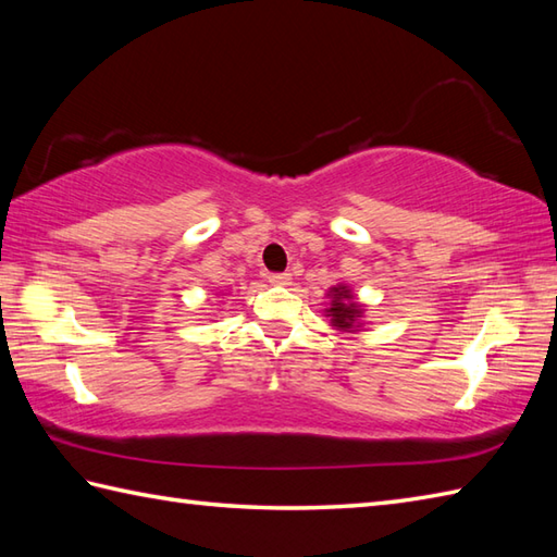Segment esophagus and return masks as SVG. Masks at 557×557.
Segmentation results:
<instances>
[{
  "mask_svg": "<svg viewBox=\"0 0 557 557\" xmlns=\"http://www.w3.org/2000/svg\"><path fill=\"white\" fill-rule=\"evenodd\" d=\"M268 282L277 287H287V285H292V275L289 272H272V275H268Z\"/></svg>",
  "mask_w": 557,
  "mask_h": 557,
  "instance_id": "obj_1",
  "label": "esophagus"
}]
</instances>
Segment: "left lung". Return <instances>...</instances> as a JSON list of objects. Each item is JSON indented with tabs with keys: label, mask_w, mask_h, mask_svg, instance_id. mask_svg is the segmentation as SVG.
Wrapping results in <instances>:
<instances>
[{
	"label": "left lung",
	"mask_w": 557,
	"mask_h": 557,
	"mask_svg": "<svg viewBox=\"0 0 557 557\" xmlns=\"http://www.w3.org/2000/svg\"><path fill=\"white\" fill-rule=\"evenodd\" d=\"M327 304H325V318H330V327L339 330V333H359L366 327V306L354 297V289L345 282H337L335 287L327 289Z\"/></svg>",
	"instance_id": "left-lung-1"
}]
</instances>
